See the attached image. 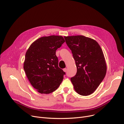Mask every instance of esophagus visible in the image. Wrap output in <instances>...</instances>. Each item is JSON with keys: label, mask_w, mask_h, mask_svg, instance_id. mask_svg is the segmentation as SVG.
<instances>
[{"label": "esophagus", "mask_w": 124, "mask_h": 124, "mask_svg": "<svg viewBox=\"0 0 124 124\" xmlns=\"http://www.w3.org/2000/svg\"><path fill=\"white\" fill-rule=\"evenodd\" d=\"M67 70V68H64V69H63V71L65 72H66Z\"/></svg>", "instance_id": "esophagus-1"}]
</instances>
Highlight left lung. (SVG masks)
<instances>
[{
	"label": "left lung",
	"instance_id": "obj_1",
	"mask_svg": "<svg viewBox=\"0 0 124 124\" xmlns=\"http://www.w3.org/2000/svg\"><path fill=\"white\" fill-rule=\"evenodd\" d=\"M77 68L70 78L75 91L82 96L92 94L104 79L107 64L102 50L94 40L82 35L65 36Z\"/></svg>",
	"mask_w": 124,
	"mask_h": 124
}]
</instances>
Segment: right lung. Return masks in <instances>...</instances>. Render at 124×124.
I'll list each match as a JSON object with an SVG mask.
<instances>
[{"label":"right lung","instance_id":"obj_1","mask_svg":"<svg viewBox=\"0 0 124 124\" xmlns=\"http://www.w3.org/2000/svg\"><path fill=\"white\" fill-rule=\"evenodd\" d=\"M65 42L61 36L42 37L26 52L23 69L31 84L40 93L54 91L63 79L65 73L58 67L56 50Z\"/></svg>","mask_w":124,"mask_h":124}]
</instances>
